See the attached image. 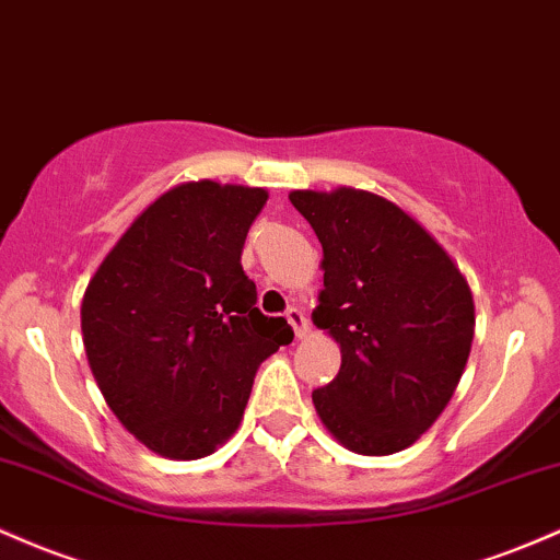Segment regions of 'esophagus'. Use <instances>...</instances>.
Wrapping results in <instances>:
<instances>
[{
	"instance_id": "esophagus-1",
	"label": "esophagus",
	"mask_w": 560,
	"mask_h": 560,
	"mask_svg": "<svg viewBox=\"0 0 560 560\" xmlns=\"http://www.w3.org/2000/svg\"><path fill=\"white\" fill-rule=\"evenodd\" d=\"M284 316H287V322L292 324L294 335L305 337V331H308V322H305V313L300 311V308H294V305H292V308H287Z\"/></svg>"
}]
</instances>
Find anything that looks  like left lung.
Listing matches in <instances>:
<instances>
[{
	"instance_id": "1",
	"label": "left lung",
	"mask_w": 560,
	"mask_h": 560,
	"mask_svg": "<svg viewBox=\"0 0 560 560\" xmlns=\"http://www.w3.org/2000/svg\"><path fill=\"white\" fill-rule=\"evenodd\" d=\"M324 249L313 324L340 342L337 377L313 390L327 430L355 454L401 452L439 420L470 355L465 276L401 207L370 190H292Z\"/></svg>"
}]
</instances>
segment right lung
<instances>
[{"instance_id": "add662e5", "label": "right lung", "mask_w": 560, "mask_h": 560, "mask_svg": "<svg viewBox=\"0 0 560 560\" xmlns=\"http://www.w3.org/2000/svg\"><path fill=\"white\" fill-rule=\"evenodd\" d=\"M262 188L183 183L140 214L95 270L82 335L97 388L140 444L207 457L231 439L255 372L292 342L255 308L242 249Z\"/></svg>"}]
</instances>
